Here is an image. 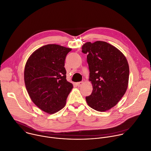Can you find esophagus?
Masks as SVG:
<instances>
[{
	"label": "esophagus",
	"mask_w": 151,
	"mask_h": 151,
	"mask_svg": "<svg viewBox=\"0 0 151 151\" xmlns=\"http://www.w3.org/2000/svg\"><path fill=\"white\" fill-rule=\"evenodd\" d=\"M83 81H80V82H78V83H76V85L78 86V87H80L83 84Z\"/></svg>",
	"instance_id": "obj_1"
}]
</instances>
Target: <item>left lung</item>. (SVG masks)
Wrapping results in <instances>:
<instances>
[{"instance_id": "8db88e82", "label": "left lung", "mask_w": 151, "mask_h": 151, "mask_svg": "<svg viewBox=\"0 0 151 151\" xmlns=\"http://www.w3.org/2000/svg\"><path fill=\"white\" fill-rule=\"evenodd\" d=\"M87 54L93 85L86 97L88 105L99 111H107L120 101L128 86L129 68L124 55L115 47L104 41L88 42L82 46Z\"/></svg>"}]
</instances>
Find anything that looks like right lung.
<instances>
[{
	"label": "right lung",
	"instance_id": "obj_1",
	"mask_svg": "<svg viewBox=\"0 0 151 151\" xmlns=\"http://www.w3.org/2000/svg\"><path fill=\"white\" fill-rule=\"evenodd\" d=\"M71 51L59 45H46L34 51L26 63L27 91L34 104L47 113L61 110L73 87L66 80L64 67L65 57Z\"/></svg>",
	"mask_w": 151,
	"mask_h": 151
}]
</instances>
